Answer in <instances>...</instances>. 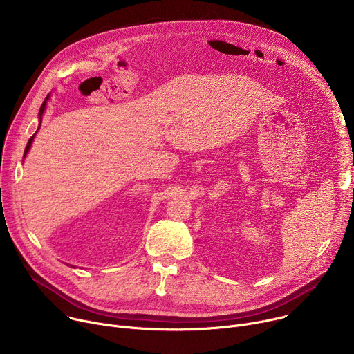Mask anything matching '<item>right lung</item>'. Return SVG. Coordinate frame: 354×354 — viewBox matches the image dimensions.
I'll use <instances>...</instances> for the list:
<instances>
[{
	"label": "right lung",
	"instance_id": "obj_1",
	"mask_svg": "<svg viewBox=\"0 0 354 354\" xmlns=\"http://www.w3.org/2000/svg\"><path fill=\"white\" fill-rule=\"evenodd\" d=\"M48 97H50V93L46 96V99H44V102L41 104V106H40V111H39V127H37V130L40 129V124H41V116H43V113H44V111H46V105H47V100H48ZM37 130H36V133H37ZM36 133L29 138V141H28V144H26V148H25V153H24V158L28 156V153H29V149H30V145H32V142H33V138H35V136H36Z\"/></svg>",
	"mask_w": 354,
	"mask_h": 354
}]
</instances>
